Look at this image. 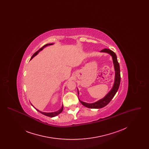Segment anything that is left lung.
Masks as SVG:
<instances>
[{"instance_id":"obj_1","label":"left lung","mask_w":149,"mask_h":149,"mask_svg":"<svg viewBox=\"0 0 149 149\" xmlns=\"http://www.w3.org/2000/svg\"><path fill=\"white\" fill-rule=\"evenodd\" d=\"M101 52H106L109 54L112 57L113 60V63L114 68V70H115V78H114V82L113 85L111 90L107 93L106 95L102 99H100L98 100L96 102L93 103H87L84 102L83 101H81L79 100L80 103L84 106L89 108H101L107 106L110 102L111 100L113 98L114 96L116 94L118 90L120 84V65L117 61V56L116 54L112 51V50L108 49H104L103 50L100 51ZM78 93L79 94V91L78 89Z\"/></svg>"}]
</instances>
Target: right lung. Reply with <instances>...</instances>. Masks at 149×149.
<instances>
[{
    "mask_svg": "<svg viewBox=\"0 0 149 149\" xmlns=\"http://www.w3.org/2000/svg\"><path fill=\"white\" fill-rule=\"evenodd\" d=\"M54 43H49V44H46V45H44L43 46L42 48H41L39 50H38L37 52H36L35 53L32 55V56L31 57V60H32L34 57L36 55H37L38 53H39V52H40L41 51H42V50L45 47H46V46H49V45H53ZM31 105L33 107L35 108L38 111V112H40L41 113L43 114H44V115H45V116H48V117H55V116H56L57 115H58L60 113H61L62 112V111H63V105L61 107V108L58 110V111H57L56 112H50V113H47V112H41V111H39L38 109H36L35 107L33 106L32 104H31Z\"/></svg>",
    "mask_w": 149,
    "mask_h": 149,
    "instance_id": "right-lung-1",
    "label": "right lung"
}]
</instances>
